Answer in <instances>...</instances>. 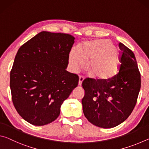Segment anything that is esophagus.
<instances>
[{
  "mask_svg": "<svg viewBox=\"0 0 149 149\" xmlns=\"http://www.w3.org/2000/svg\"><path fill=\"white\" fill-rule=\"evenodd\" d=\"M84 80V76H80L79 77V83H78V84H79V85H82V82Z\"/></svg>",
  "mask_w": 149,
  "mask_h": 149,
  "instance_id": "34e87169",
  "label": "esophagus"
}]
</instances>
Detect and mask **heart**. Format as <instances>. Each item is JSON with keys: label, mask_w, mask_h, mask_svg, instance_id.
Segmentation results:
<instances>
[{"label": "heart", "mask_w": 149, "mask_h": 149, "mask_svg": "<svg viewBox=\"0 0 149 149\" xmlns=\"http://www.w3.org/2000/svg\"><path fill=\"white\" fill-rule=\"evenodd\" d=\"M85 61H89L87 68L91 76L99 80L109 79L118 72L119 51L107 39L85 42L80 51L73 49L70 52L71 71L76 73L84 68Z\"/></svg>", "instance_id": "1"}]
</instances>
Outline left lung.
<instances>
[{
    "mask_svg": "<svg viewBox=\"0 0 149 149\" xmlns=\"http://www.w3.org/2000/svg\"><path fill=\"white\" fill-rule=\"evenodd\" d=\"M119 72L107 80L87 78L81 100L85 118L99 127L112 128L127 119L134 109L141 88V74L133 52L122 42Z\"/></svg>",
    "mask_w": 149,
    "mask_h": 149,
    "instance_id": "left-lung-1",
    "label": "left lung"
}]
</instances>
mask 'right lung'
<instances>
[{
    "mask_svg": "<svg viewBox=\"0 0 149 149\" xmlns=\"http://www.w3.org/2000/svg\"><path fill=\"white\" fill-rule=\"evenodd\" d=\"M75 38L42 31L19 48L10 75L12 100L22 118L44 125L58 117L60 107L79 77L65 70Z\"/></svg>",
    "mask_w": 149,
    "mask_h": 149,
    "instance_id": "obj_1",
    "label": "right lung"
}]
</instances>
